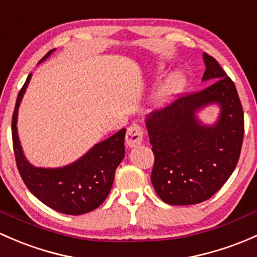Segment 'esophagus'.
<instances>
[{"mask_svg": "<svg viewBox=\"0 0 257 257\" xmlns=\"http://www.w3.org/2000/svg\"><path fill=\"white\" fill-rule=\"evenodd\" d=\"M143 138H144V131L139 124H132L128 129H126L125 143L126 147L134 148L142 144Z\"/></svg>", "mask_w": 257, "mask_h": 257, "instance_id": "esophagus-1", "label": "esophagus"}]
</instances>
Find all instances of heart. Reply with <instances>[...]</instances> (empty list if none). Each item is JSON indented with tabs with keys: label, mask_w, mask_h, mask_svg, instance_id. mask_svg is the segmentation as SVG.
I'll list each match as a JSON object with an SVG mask.
<instances>
[{
	"label": "heart",
	"mask_w": 257,
	"mask_h": 257,
	"mask_svg": "<svg viewBox=\"0 0 257 257\" xmlns=\"http://www.w3.org/2000/svg\"><path fill=\"white\" fill-rule=\"evenodd\" d=\"M164 66H159L158 72H163ZM183 86V77L180 74H174L169 77V79L165 80V82L161 85L160 90H159V98L161 101L169 98L172 94L177 93L178 91L182 88Z\"/></svg>",
	"instance_id": "heart-1"
}]
</instances>
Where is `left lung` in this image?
<instances>
[{"instance_id": "1", "label": "left lung", "mask_w": 257, "mask_h": 257, "mask_svg": "<svg viewBox=\"0 0 257 257\" xmlns=\"http://www.w3.org/2000/svg\"><path fill=\"white\" fill-rule=\"evenodd\" d=\"M202 81L210 85L178 96L170 106L147 117L155 156L151 182L167 204L207 201L235 170L244 139V112L236 87L213 56L203 54ZM221 107L218 120L206 126L195 112L209 104Z\"/></svg>"}]
</instances>
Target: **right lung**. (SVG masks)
Returning a JSON list of instances; mask_svg holds the SVG:
<instances>
[{
	"mask_svg": "<svg viewBox=\"0 0 257 257\" xmlns=\"http://www.w3.org/2000/svg\"><path fill=\"white\" fill-rule=\"evenodd\" d=\"M54 50L40 61L45 60ZM31 77L29 74L18 93L12 117L13 150L22 180L40 202L56 212L70 215L91 212L101 206L109 194L115 170L125 153V129L96 144L82 158L67 166L58 169L33 166L24 156L17 133L18 108Z\"/></svg>",
	"mask_w": 257,
	"mask_h": 257,
	"instance_id": "1",
	"label": "right lung"
}]
</instances>
